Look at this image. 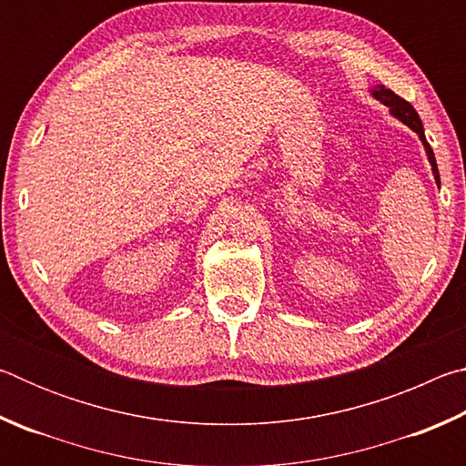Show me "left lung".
<instances>
[{"instance_id":"1","label":"left lung","mask_w":466,"mask_h":466,"mask_svg":"<svg viewBox=\"0 0 466 466\" xmlns=\"http://www.w3.org/2000/svg\"><path fill=\"white\" fill-rule=\"evenodd\" d=\"M372 94L374 96L382 102L384 106H389L390 108V113L397 116V119H400L403 121L405 125H409V127H411L417 136L421 137V141H423V146H425V152H428V157H430V164H431V170H433V177H436V180L440 183V172H438V167H436V157H433V152H431V147H430V144L428 141H425V136H423V125H421V119H420V115L415 113V108L409 105V102L405 100V98H400V96H397V94H394L392 90H389V88H384V86H378L376 90H372Z\"/></svg>"}]
</instances>
